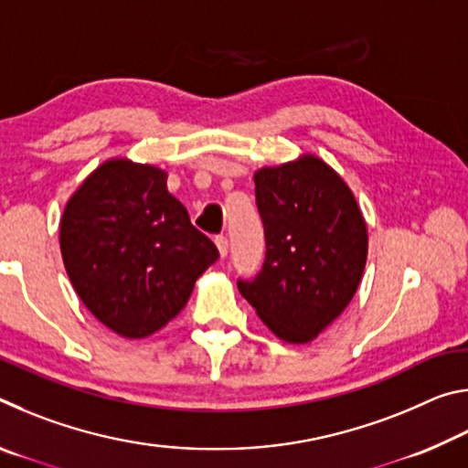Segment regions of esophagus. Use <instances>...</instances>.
Segmentation results:
<instances>
[{"instance_id":"obj_1","label":"esophagus","mask_w":468,"mask_h":468,"mask_svg":"<svg viewBox=\"0 0 468 468\" xmlns=\"http://www.w3.org/2000/svg\"><path fill=\"white\" fill-rule=\"evenodd\" d=\"M215 243H217V248H218L220 258H225L227 251H229V239H227V237L225 235H217L215 237Z\"/></svg>"}]
</instances>
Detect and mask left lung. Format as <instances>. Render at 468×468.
Wrapping results in <instances>:
<instances>
[{
    "label": "left lung",
    "mask_w": 468,
    "mask_h": 468,
    "mask_svg": "<svg viewBox=\"0 0 468 468\" xmlns=\"http://www.w3.org/2000/svg\"><path fill=\"white\" fill-rule=\"evenodd\" d=\"M266 260L241 295L281 340L310 343L351 303L367 260L357 200L322 158L262 167L253 176Z\"/></svg>",
    "instance_id": "1"
}]
</instances>
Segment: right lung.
<instances>
[{"label":"right lung","instance_id":"1","mask_svg":"<svg viewBox=\"0 0 468 468\" xmlns=\"http://www.w3.org/2000/svg\"><path fill=\"white\" fill-rule=\"evenodd\" d=\"M61 258L78 297L109 330L144 338L184 310L218 260L208 237L153 165L111 158L76 189L59 225Z\"/></svg>","mask_w":468,"mask_h":468}]
</instances>
